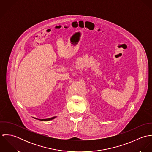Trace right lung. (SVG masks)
Listing matches in <instances>:
<instances>
[{
    "label": "right lung",
    "instance_id": "obj_1",
    "mask_svg": "<svg viewBox=\"0 0 152 152\" xmlns=\"http://www.w3.org/2000/svg\"><path fill=\"white\" fill-rule=\"evenodd\" d=\"M55 118H56V116H54V117H53V118H48V119H39V120H40V121H50V120H52V119H54ZM35 119H36V118H35Z\"/></svg>",
    "mask_w": 152,
    "mask_h": 152
}]
</instances>
